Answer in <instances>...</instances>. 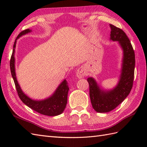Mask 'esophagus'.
Masks as SVG:
<instances>
[{
  "label": "esophagus",
  "mask_w": 147,
  "mask_h": 147,
  "mask_svg": "<svg viewBox=\"0 0 147 147\" xmlns=\"http://www.w3.org/2000/svg\"><path fill=\"white\" fill-rule=\"evenodd\" d=\"M84 76H85V74H84L82 71L78 70L76 72V76L78 78H82Z\"/></svg>",
  "instance_id": "34e87169"
}]
</instances>
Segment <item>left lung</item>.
<instances>
[{"mask_svg": "<svg viewBox=\"0 0 147 147\" xmlns=\"http://www.w3.org/2000/svg\"><path fill=\"white\" fill-rule=\"evenodd\" d=\"M111 27V40L118 41L123 49V68L119 82L114 89L104 92L99 88L94 79L88 78L90 97L94 110L98 112H108L123 102L131 90L135 66V55L133 46L125 32L113 24Z\"/></svg>", "mask_w": 147, "mask_h": 147, "instance_id": "obj_1", "label": "left lung"}]
</instances>
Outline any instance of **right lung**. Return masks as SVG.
<instances>
[{
    "instance_id": "obj_1",
    "label": "right lung",
    "mask_w": 147,
    "mask_h": 147,
    "mask_svg": "<svg viewBox=\"0 0 147 147\" xmlns=\"http://www.w3.org/2000/svg\"><path fill=\"white\" fill-rule=\"evenodd\" d=\"M30 32L31 30L30 29H26L22 31L19 34L14 42V44L13 45L14 49L12 51L10 60V69L12 78L14 80L15 86L16 88L19 97L20 98L21 101L24 104L41 114L49 115V116H55V115H57L62 113V112L64 111V109L66 107L67 102V93L69 90L67 81L65 80L62 82V83H61V85L59 86L55 93L51 97L43 100L36 101L28 97L22 92L20 86L18 83L16 77L14 67V48L16 47V40L20 38L21 35H25V34Z\"/></svg>"
}]
</instances>
